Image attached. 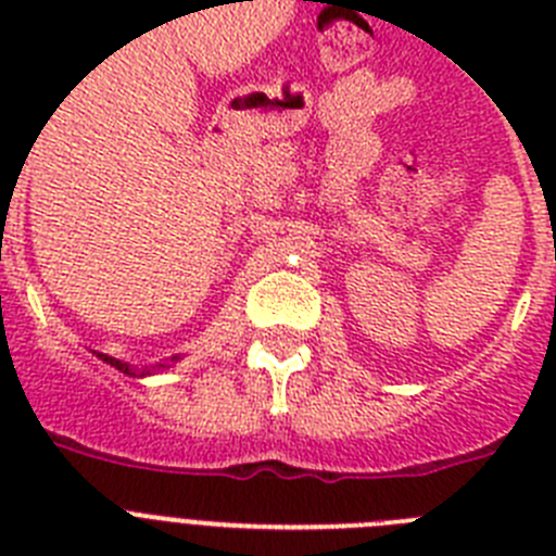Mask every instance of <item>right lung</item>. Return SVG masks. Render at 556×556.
<instances>
[{
    "label": "right lung",
    "instance_id": "add662e5",
    "mask_svg": "<svg viewBox=\"0 0 556 556\" xmlns=\"http://www.w3.org/2000/svg\"><path fill=\"white\" fill-rule=\"evenodd\" d=\"M97 356H100L102 362H105V365L116 367V370L125 372V376H132V378H144V376H152V372H159V370H169V367L175 365V362H178V358H180V356H172L169 362H161V365H155V367H130V365H127V362H119V358L105 356V353H97Z\"/></svg>",
    "mask_w": 556,
    "mask_h": 556
}]
</instances>
